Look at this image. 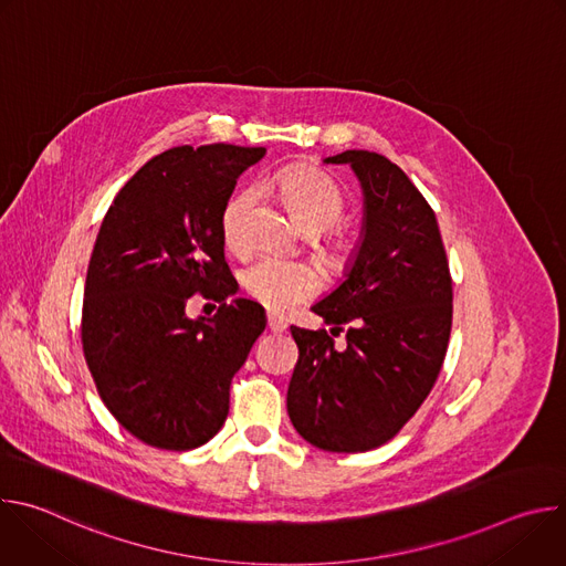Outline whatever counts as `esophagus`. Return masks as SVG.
<instances>
[{
	"label": "esophagus",
	"mask_w": 566,
	"mask_h": 566,
	"mask_svg": "<svg viewBox=\"0 0 566 566\" xmlns=\"http://www.w3.org/2000/svg\"><path fill=\"white\" fill-rule=\"evenodd\" d=\"M266 325H269V332H271V334H282V332H286V319H284L280 313L269 311Z\"/></svg>",
	"instance_id": "obj_1"
}]
</instances>
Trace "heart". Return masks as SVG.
Returning a JSON list of instances; mask_svg holds the SVG:
<instances>
[{
  "instance_id": "obj_1",
  "label": "heart",
  "mask_w": 566,
  "mask_h": 566,
  "mask_svg": "<svg viewBox=\"0 0 566 566\" xmlns=\"http://www.w3.org/2000/svg\"><path fill=\"white\" fill-rule=\"evenodd\" d=\"M277 190L293 219L313 234L311 244L327 269L343 271L347 264V247L334 234V228L345 214V197L327 177L306 166H293L280 172ZM258 190L253 186L234 190L221 206L219 232L228 251L244 253L249 249V217L255 206ZM241 289L255 302L289 311L308 302L319 291V277L306 262L282 258H258L241 271Z\"/></svg>"
}]
</instances>
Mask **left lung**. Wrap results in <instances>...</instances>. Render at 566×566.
Masks as SVG:
<instances>
[{
	"mask_svg": "<svg viewBox=\"0 0 566 566\" xmlns=\"http://www.w3.org/2000/svg\"><path fill=\"white\" fill-rule=\"evenodd\" d=\"M325 164L352 166L363 186V241L347 280L313 306L332 334L291 327L300 356L286 408L311 446L367 452L400 432L439 378L452 277L434 210L406 172L367 149Z\"/></svg>",
	"mask_w": 566,
	"mask_h": 566,
	"instance_id": "left-lung-1",
	"label": "left lung"
}]
</instances>
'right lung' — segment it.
<instances>
[{"instance_id":"right-lung-1","label":"right lung","mask_w":566,"mask_h":566,"mask_svg":"<svg viewBox=\"0 0 566 566\" xmlns=\"http://www.w3.org/2000/svg\"><path fill=\"white\" fill-rule=\"evenodd\" d=\"M264 147H172L112 201L87 269L83 352L112 417L158 450H192L223 426L230 382L262 336L258 302L237 297L219 212ZM192 294L218 313L190 321Z\"/></svg>"}]
</instances>
